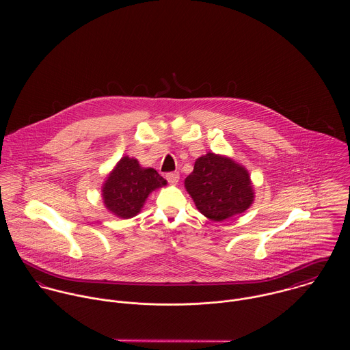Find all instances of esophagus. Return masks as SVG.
Segmentation results:
<instances>
[{
	"label": "esophagus",
	"instance_id": "1",
	"mask_svg": "<svg viewBox=\"0 0 350 350\" xmlns=\"http://www.w3.org/2000/svg\"><path fill=\"white\" fill-rule=\"evenodd\" d=\"M165 179L170 185H176L179 182V172H168L165 175Z\"/></svg>",
	"mask_w": 350,
	"mask_h": 350
}]
</instances>
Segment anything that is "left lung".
I'll list each match as a JSON object with an SVG mask.
<instances>
[{
  "label": "left lung",
  "instance_id": "left-lung-1",
  "mask_svg": "<svg viewBox=\"0 0 350 350\" xmlns=\"http://www.w3.org/2000/svg\"><path fill=\"white\" fill-rule=\"evenodd\" d=\"M185 187L200 213L217 222L244 213L254 198L245 167L211 152L196 160Z\"/></svg>",
  "mask_w": 350,
  "mask_h": 350
}]
</instances>
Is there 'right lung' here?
<instances>
[{
  "label": "right lung",
  "mask_w": 350,
  "mask_h": 350,
  "mask_svg": "<svg viewBox=\"0 0 350 350\" xmlns=\"http://www.w3.org/2000/svg\"><path fill=\"white\" fill-rule=\"evenodd\" d=\"M167 185L153 168H144L137 159L124 156L107 175L102 186L105 207L120 218H132L140 213L152 191Z\"/></svg>",
  "instance_id": "obj_1"
}]
</instances>
